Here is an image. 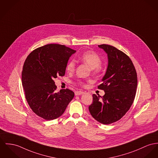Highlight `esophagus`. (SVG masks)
<instances>
[{"instance_id": "obj_1", "label": "esophagus", "mask_w": 158, "mask_h": 158, "mask_svg": "<svg viewBox=\"0 0 158 158\" xmlns=\"http://www.w3.org/2000/svg\"><path fill=\"white\" fill-rule=\"evenodd\" d=\"M75 96H79V95H82L83 94H84V92L83 91H77L75 92Z\"/></svg>"}]
</instances>
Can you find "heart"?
I'll return each instance as SVG.
<instances>
[{"mask_svg":"<svg viewBox=\"0 0 158 158\" xmlns=\"http://www.w3.org/2000/svg\"><path fill=\"white\" fill-rule=\"evenodd\" d=\"M79 60L82 61L87 65L91 70L98 71L99 65L101 64V59L96 53L93 51H86L83 53L78 57ZM67 70L69 72H72L75 69V62L74 61H70L67 65Z\"/></svg>","mask_w":158,"mask_h":158,"instance_id":"b5f03b06","label":"heart"}]
</instances>
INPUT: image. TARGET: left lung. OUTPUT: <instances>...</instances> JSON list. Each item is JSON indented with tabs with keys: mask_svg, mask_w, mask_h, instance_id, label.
<instances>
[{
	"mask_svg": "<svg viewBox=\"0 0 158 158\" xmlns=\"http://www.w3.org/2000/svg\"><path fill=\"white\" fill-rule=\"evenodd\" d=\"M108 56V67L98 88L105 91L101 97L93 94L88 109L97 122L109 124L121 119L134 102L137 74L129 57L121 50L107 44L98 45Z\"/></svg>",
	"mask_w": 158,
	"mask_h": 158,
	"instance_id": "obj_1",
	"label": "left lung"
}]
</instances>
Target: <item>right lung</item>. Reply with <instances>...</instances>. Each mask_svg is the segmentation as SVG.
<instances>
[{
	"label": "right lung",
	"instance_id": "add662e5",
	"mask_svg": "<svg viewBox=\"0 0 158 158\" xmlns=\"http://www.w3.org/2000/svg\"><path fill=\"white\" fill-rule=\"evenodd\" d=\"M76 52L50 44L34 50L25 60L22 81L26 100L32 111L46 120L61 116L74 97L69 89L56 92L53 79L64 76L70 57Z\"/></svg>",
	"mask_w": 158,
	"mask_h": 158
}]
</instances>
